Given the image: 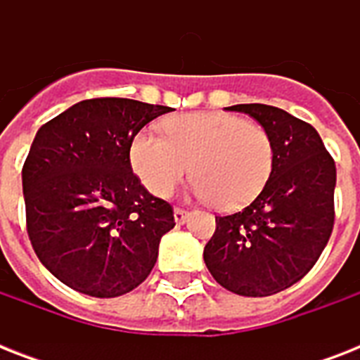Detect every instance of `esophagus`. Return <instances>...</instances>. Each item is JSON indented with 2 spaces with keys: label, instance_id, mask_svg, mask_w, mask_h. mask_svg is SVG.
<instances>
[{
  "label": "esophagus",
  "instance_id": "esophagus-1",
  "mask_svg": "<svg viewBox=\"0 0 360 360\" xmlns=\"http://www.w3.org/2000/svg\"><path fill=\"white\" fill-rule=\"evenodd\" d=\"M188 211H185V209H175L174 211V219H175V224H185L186 219H188Z\"/></svg>",
  "mask_w": 360,
  "mask_h": 360
}]
</instances>
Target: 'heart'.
<instances>
[{
  "mask_svg": "<svg viewBox=\"0 0 360 360\" xmlns=\"http://www.w3.org/2000/svg\"><path fill=\"white\" fill-rule=\"evenodd\" d=\"M164 136L136 134L130 164L155 196L166 198L191 174L194 192L220 211H233L262 192L273 169V141L262 127L224 112L174 115Z\"/></svg>",
  "mask_w": 360,
  "mask_h": 360,
  "instance_id": "heart-1",
  "label": "heart"
}]
</instances>
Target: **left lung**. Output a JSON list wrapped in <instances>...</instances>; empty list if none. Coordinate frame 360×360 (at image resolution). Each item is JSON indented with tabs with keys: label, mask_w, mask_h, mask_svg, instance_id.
<instances>
[{
	"label": "left lung",
	"mask_w": 360,
	"mask_h": 360,
	"mask_svg": "<svg viewBox=\"0 0 360 360\" xmlns=\"http://www.w3.org/2000/svg\"><path fill=\"white\" fill-rule=\"evenodd\" d=\"M273 141V169L250 205L217 217L203 248L209 273L231 293L267 297L314 267L335 224L336 166L318 130L267 104H237Z\"/></svg>",
	"instance_id": "obj_1"
}]
</instances>
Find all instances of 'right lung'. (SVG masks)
<instances>
[{
    "label": "right lung",
    "instance_id": "1",
    "mask_svg": "<svg viewBox=\"0 0 360 360\" xmlns=\"http://www.w3.org/2000/svg\"><path fill=\"white\" fill-rule=\"evenodd\" d=\"M168 106L132 98H89L42 124L22 169L25 222L41 263L65 285L120 297L149 276L168 202L132 174L130 146Z\"/></svg>",
    "mask_w": 360,
    "mask_h": 360
}]
</instances>
